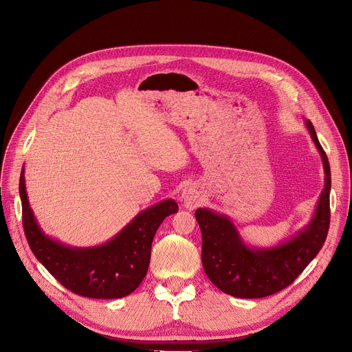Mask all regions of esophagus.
<instances>
[{"instance_id":"34e87169","label":"esophagus","mask_w":352,"mask_h":352,"mask_svg":"<svg viewBox=\"0 0 352 352\" xmlns=\"http://www.w3.org/2000/svg\"><path fill=\"white\" fill-rule=\"evenodd\" d=\"M199 198H201L199 191L195 187H192V186H187L186 188L182 190L181 199L184 202V206H186L190 210L195 208L199 204Z\"/></svg>"}]
</instances>
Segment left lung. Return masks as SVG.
Here are the masks:
<instances>
[{"mask_svg": "<svg viewBox=\"0 0 352 352\" xmlns=\"http://www.w3.org/2000/svg\"><path fill=\"white\" fill-rule=\"evenodd\" d=\"M305 126L322 160L325 184L309 223L275 247L244 243L230 217L198 208L195 218L202 234V267L210 281L236 298H263L294 283L322 248L329 228L331 170L325 151L309 120Z\"/></svg>", "mask_w": 352, "mask_h": 352, "instance_id": "obj_1", "label": "left lung"}]
</instances>
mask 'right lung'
Here are the masks:
<instances>
[{
  "mask_svg": "<svg viewBox=\"0 0 352 352\" xmlns=\"http://www.w3.org/2000/svg\"><path fill=\"white\" fill-rule=\"evenodd\" d=\"M23 224L34 255L67 289L88 298L113 300L134 292L145 278L154 235L165 217L178 204L164 199L137 214L116 236L96 247H69L48 236L36 223L25 191L24 168L20 177Z\"/></svg>",
  "mask_w": 352,
  "mask_h": 352,
  "instance_id": "1",
  "label": "right lung"
}]
</instances>
